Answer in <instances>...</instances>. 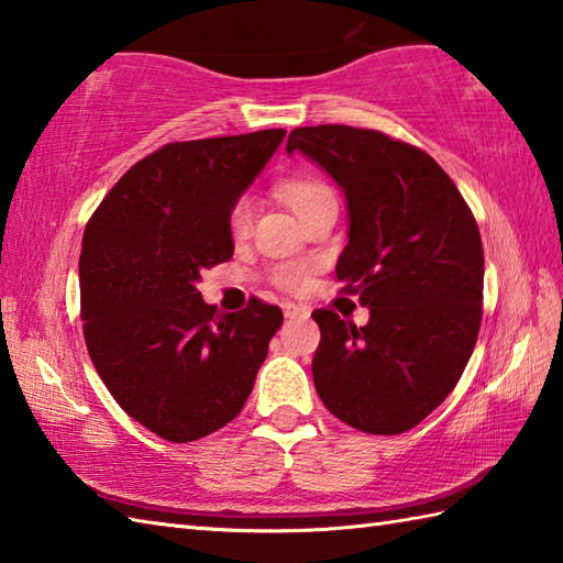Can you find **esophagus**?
Listing matches in <instances>:
<instances>
[{"label":"esophagus","instance_id":"1","mask_svg":"<svg viewBox=\"0 0 563 563\" xmlns=\"http://www.w3.org/2000/svg\"><path fill=\"white\" fill-rule=\"evenodd\" d=\"M283 314L288 317V320H295V317H308V310L302 308V305H295V302H285L283 305Z\"/></svg>","mask_w":563,"mask_h":563}]
</instances>
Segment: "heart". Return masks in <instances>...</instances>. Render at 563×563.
Instances as JSON below:
<instances>
[{
    "mask_svg": "<svg viewBox=\"0 0 563 563\" xmlns=\"http://www.w3.org/2000/svg\"><path fill=\"white\" fill-rule=\"evenodd\" d=\"M280 197L283 201L288 203V207L298 213L308 211L310 207H314V203H320L324 199H334L332 189L327 187L324 181L320 179H288L280 184ZM251 217H253V203L251 199H241L236 201V207H233L231 211V219H229V227H231V233L233 236H246L249 229H251ZM305 275H308V271H305V265L300 263H285L278 268V273H275V280H278V285H283V288H300V285L305 283Z\"/></svg>",
    "mask_w": 563,
    "mask_h": 563,
    "instance_id": "obj_1",
    "label": "heart"
}]
</instances>
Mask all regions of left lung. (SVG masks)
Returning a JSON list of instances; mask_svg holds the SVG:
<instances>
[{
    "instance_id": "obj_1",
    "label": "left lung",
    "mask_w": 563,
    "mask_h": 563,
    "mask_svg": "<svg viewBox=\"0 0 563 563\" xmlns=\"http://www.w3.org/2000/svg\"><path fill=\"white\" fill-rule=\"evenodd\" d=\"M288 155L324 169L346 199L336 280L369 322L314 310L317 396L356 431L404 433L445 401L483 320V241L465 199L423 150L350 125L298 128Z\"/></svg>"
}]
</instances>
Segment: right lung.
<instances>
[{
	"label": "right lung",
	"instance_id": "1",
	"mask_svg": "<svg viewBox=\"0 0 563 563\" xmlns=\"http://www.w3.org/2000/svg\"><path fill=\"white\" fill-rule=\"evenodd\" d=\"M285 130L172 142L130 167L90 217L80 249L88 354L122 411L172 443L241 413L283 324L275 305L219 312L201 271L233 255L231 211Z\"/></svg>",
	"mask_w": 563,
	"mask_h": 563
}]
</instances>
